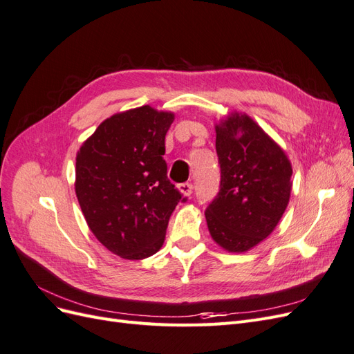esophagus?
<instances>
[{
    "instance_id": "esophagus-1",
    "label": "esophagus",
    "mask_w": 354,
    "mask_h": 354,
    "mask_svg": "<svg viewBox=\"0 0 354 354\" xmlns=\"http://www.w3.org/2000/svg\"><path fill=\"white\" fill-rule=\"evenodd\" d=\"M178 189L185 196H190L192 194H194V185L192 183H181V185H178Z\"/></svg>"
}]
</instances>
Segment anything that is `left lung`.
<instances>
[{
    "label": "left lung",
    "mask_w": 354,
    "mask_h": 354,
    "mask_svg": "<svg viewBox=\"0 0 354 354\" xmlns=\"http://www.w3.org/2000/svg\"><path fill=\"white\" fill-rule=\"evenodd\" d=\"M216 133L220 190L205 218L214 241L230 252H243L269 236L283 216L292 168L250 116L234 113Z\"/></svg>",
    "instance_id": "left-lung-1"
}]
</instances>
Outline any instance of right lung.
<instances>
[{"instance_id": "right-lung-1", "label": "right lung", "mask_w": 354, "mask_h": 354, "mask_svg": "<svg viewBox=\"0 0 354 354\" xmlns=\"http://www.w3.org/2000/svg\"><path fill=\"white\" fill-rule=\"evenodd\" d=\"M174 115L142 106L103 121L77 155L78 202L106 248L142 260L164 243L169 216L187 198L167 176L165 136Z\"/></svg>"}]
</instances>
